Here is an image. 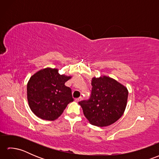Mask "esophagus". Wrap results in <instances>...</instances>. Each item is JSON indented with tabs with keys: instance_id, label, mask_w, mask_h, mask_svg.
Here are the masks:
<instances>
[{
	"instance_id": "obj_1",
	"label": "esophagus",
	"mask_w": 159,
	"mask_h": 159,
	"mask_svg": "<svg viewBox=\"0 0 159 159\" xmlns=\"http://www.w3.org/2000/svg\"><path fill=\"white\" fill-rule=\"evenodd\" d=\"M83 98H82V97H79V98H76L75 99V100L76 101V102H80V100H81Z\"/></svg>"
}]
</instances>
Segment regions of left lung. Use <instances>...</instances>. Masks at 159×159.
Masks as SVG:
<instances>
[{
    "mask_svg": "<svg viewBox=\"0 0 159 159\" xmlns=\"http://www.w3.org/2000/svg\"><path fill=\"white\" fill-rule=\"evenodd\" d=\"M89 98L79 102L91 124L104 127L116 122L126 109L128 92L116 80L104 76L93 78Z\"/></svg>",
    "mask_w": 159,
    "mask_h": 159,
    "instance_id": "left-lung-1",
    "label": "left lung"
}]
</instances>
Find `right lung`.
Masks as SVG:
<instances>
[{
	"instance_id": "1",
	"label": "right lung",
	"mask_w": 159,
	"mask_h": 159,
	"mask_svg": "<svg viewBox=\"0 0 159 159\" xmlns=\"http://www.w3.org/2000/svg\"><path fill=\"white\" fill-rule=\"evenodd\" d=\"M71 76L60 75L58 70L45 68L31 77L27 84V99L31 111L46 120L57 119L74 100L72 90L65 85Z\"/></svg>"
}]
</instances>
